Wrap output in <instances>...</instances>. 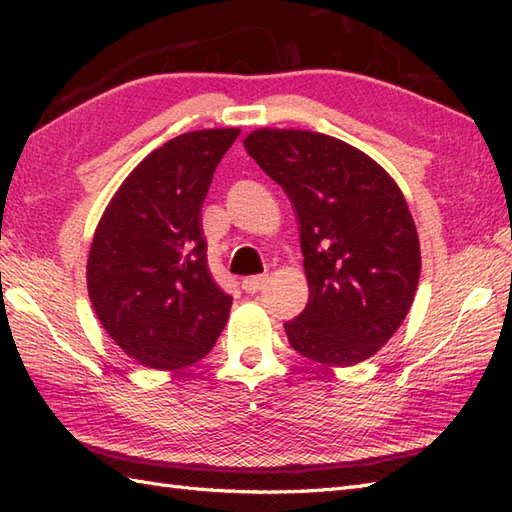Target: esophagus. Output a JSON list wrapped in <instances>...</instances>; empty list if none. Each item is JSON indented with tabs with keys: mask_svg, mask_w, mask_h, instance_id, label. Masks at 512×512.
<instances>
[{
	"mask_svg": "<svg viewBox=\"0 0 512 512\" xmlns=\"http://www.w3.org/2000/svg\"><path fill=\"white\" fill-rule=\"evenodd\" d=\"M268 284V277L266 275H257V277H246L242 281V288L248 292V295H255V292L264 290Z\"/></svg>",
	"mask_w": 512,
	"mask_h": 512,
	"instance_id": "esophagus-1",
	"label": "esophagus"
}]
</instances>
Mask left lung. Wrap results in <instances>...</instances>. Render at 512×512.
<instances>
[{"label": "left lung", "instance_id": "obj_1", "mask_svg": "<svg viewBox=\"0 0 512 512\" xmlns=\"http://www.w3.org/2000/svg\"><path fill=\"white\" fill-rule=\"evenodd\" d=\"M244 147L297 215L310 299L284 323L290 345L323 365L365 361L400 328L418 288L420 244L400 189L325 134L257 129Z\"/></svg>", "mask_w": 512, "mask_h": 512}]
</instances>
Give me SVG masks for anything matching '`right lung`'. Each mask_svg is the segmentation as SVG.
<instances>
[{"label": "right lung", "instance_id": "1", "mask_svg": "<svg viewBox=\"0 0 512 512\" xmlns=\"http://www.w3.org/2000/svg\"><path fill=\"white\" fill-rule=\"evenodd\" d=\"M237 136L239 129H202L151 151L96 228L90 301L107 334L140 365L187 367L224 330L233 297L206 266L200 213Z\"/></svg>", "mask_w": 512, "mask_h": 512}]
</instances>
